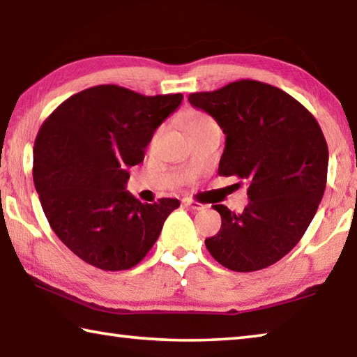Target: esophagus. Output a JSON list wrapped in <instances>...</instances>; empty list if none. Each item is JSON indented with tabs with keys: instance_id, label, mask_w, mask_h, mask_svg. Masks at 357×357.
Instances as JSON below:
<instances>
[{
	"instance_id": "esophagus-1",
	"label": "esophagus",
	"mask_w": 357,
	"mask_h": 357,
	"mask_svg": "<svg viewBox=\"0 0 357 357\" xmlns=\"http://www.w3.org/2000/svg\"><path fill=\"white\" fill-rule=\"evenodd\" d=\"M184 206L193 208V211H202V208H206L204 204H201V202H197V201H193V199H188V198L184 199Z\"/></svg>"
}]
</instances>
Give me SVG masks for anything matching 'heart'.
<instances>
[{"mask_svg":"<svg viewBox=\"0 0 357 357\" xmlns=\"http://www.w3.org/2000/svg\"><path fill=\"white\" fill-rule=\"evenodd\" d=\"M206 122H211V119H208L207 116L201 114V113H190L187 117V131L192 130L193 127H198V125H201V123H206ZM158 136H159V132H156L155 137H153V142H156Z\"/></svg>","mask_w":357,"mask_h":357,"instance_id":"1","label":"heart"}]
</instances>
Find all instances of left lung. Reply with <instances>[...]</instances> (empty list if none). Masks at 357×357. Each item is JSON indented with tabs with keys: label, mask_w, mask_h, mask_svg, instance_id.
Masks as SVG:
<instances>
[{
	"label": "left lung",
	"mask_w": 357,
	"mask_h": 357,
	"mask_svg": "<svg viewBox=\"0 0 357 357\" xmlns=\"http://www.w3.org/2000/svg\"><path fill=\"white\" fill-rule=\"evenodd\" d=\"M226 135L220 176L248 181L243 213L226 206L221 229L206 248L236 272L277 263L302 238L322 201L328 145L314 116L288 93L257 80L232 82L212 93L188 96Z\"/></svg>",
	"instance_id": "8db88e82"
}]
</instances>
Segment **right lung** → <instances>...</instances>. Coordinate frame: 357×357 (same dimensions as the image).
I'll return each instance as SVG.
<instances>
[{"mask_svg":"<svg viewBox=\"0 0 357 357\" xmlns=\"http://www.w3.org/2000/svg\"><path fill=\"white\" fill-rule=\"evenodd\" d=\"M183 94L142 96L99 85L69 97L41 125L33 184L55 235L83 261L130 269L149 254L179 201L144 204L125 190L153 132Z\"/></svg>","mask_w":357,"mask_h":357,"instance_id":"add662e5","label":"right lung"}]
</instances>
